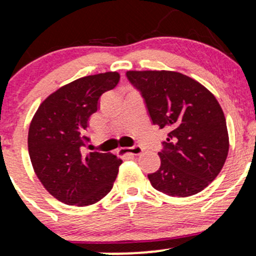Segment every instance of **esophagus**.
<instances>
[{
	"label": "esophagus",
	"instance_id": "1",
	"mask_svg": "<svg viewBox=\"0 0 256 256\" xmlns=\"http://www.w3.org/2000/svg\"><path fill=\"white\" fill-rule=\"evenodd\" d=\"M119 152H122V154L140 155L143 152V148L140 146H128V148H120Z\"/></svg>",
	"mask_w": 256,
	"mask_h": 256
}]
</instances>
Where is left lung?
Here are the masks:
<instances>
[{"instance_id":"left-lung-1","label":"left lung","mask_w":256,"mask_h":256,"mask_svg":"<svg viewBox=\"0 0 256 256\" xmlns=\"http://www.w3.org/2000/svg\"><path fill=\"white\" fill-rule=\"evenodd\" d=\"M154 125L168 132L161 166L148 174L154 189L168 196L195 195L216 179L228 152L224 112L210 90L172 71H128Z\"/></svg>"}]
</instances>
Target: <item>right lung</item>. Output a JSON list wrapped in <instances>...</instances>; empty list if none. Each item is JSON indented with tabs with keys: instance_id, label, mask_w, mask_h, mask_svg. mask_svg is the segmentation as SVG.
<instances>
[{
	"instance_id": "add662e5",
	"label": "right lung",
	"mask_w": 256,
	"mask_h": 256,
	"mask_svg": "<svg viewBox=\"0 0 256 256\" xmlns=\"http://www.w3.org/2000/svg\"><path fill=\"white\" fill-rule=\"evenodd\" d=\"M116 72L86 76L64 85L40 104L28 128V154L43 186L66 204H94L113 188L122 160L110 152L82 154L84 134L98 100L119 83Z\"/></svg>"
}]
</instances>
